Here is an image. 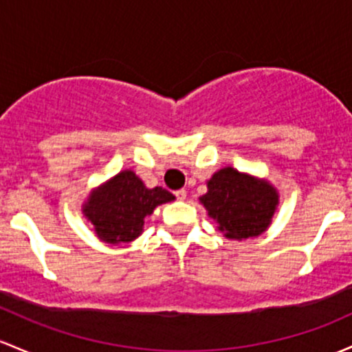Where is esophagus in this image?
Returning <instances> with one entry per match:
<instances>
[{
    "label": "esophagus",
    "mask_w": 352,
    "mask_h": 352,
    "mask_svg": "<svg viewBox=\"0 0 352 352\" xmlns=\"http://www.w3.org/2000/svg\"><path fill=\"white\" fill-rule=\"evenodd\" d=\"M175 197H177V200H185V199H187V190L180 188V190L175 192Z\"/></svg>",
    "instance_id": "obj_1"
}]
</instances>
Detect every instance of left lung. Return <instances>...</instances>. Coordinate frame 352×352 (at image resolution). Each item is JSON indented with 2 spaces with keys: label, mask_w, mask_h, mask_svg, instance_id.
I'll return each mask as SVG.
<instances>
[{
  "label": "left lung",
  "mask_w": 352,
  "mask_h": 352,
  "mask_svg": "<svg viewBox=\"0 0 352 352\" xmlns=\"http://www.w3.org/2000/svg\"><path fill=\"white\" fill-rule=\"evenodd\" d=\"M208 192L200 197L219 230L229 239H249L269 227L279 202L276 188L264 180L227 167L207 182Z\"/></svg>",
  "instance_id": "8db88e82"
}]
</instances>
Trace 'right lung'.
<instances>
[{
  "instance_id": "add662e5",
  "label": "right lung",
  "mask_w": 352,
  "mask_h": 352,
  "mask_svg": "<svg viewBox=\"0 0 352 352\" xmlns=\"http://www.w3.org/2000/svg\"><path fill=\"white\" fill-rule=\"evenodd\" d=\"M173 199L175 197L162 187L146 188L132 170H125L95 190L83 212L103 242L120 244L137 239L146 215Z\"/></svg>"
}]
</instances>
